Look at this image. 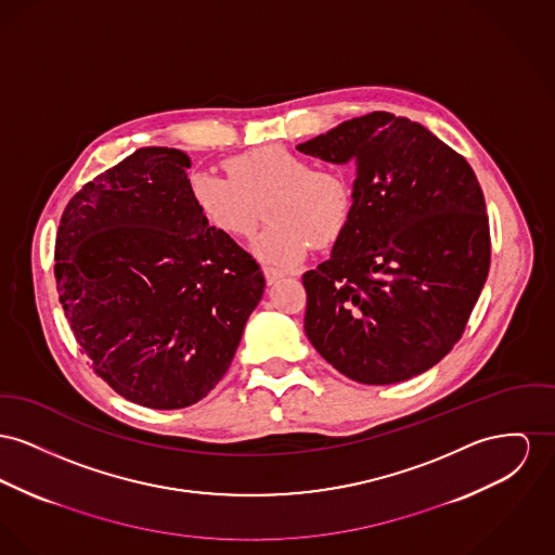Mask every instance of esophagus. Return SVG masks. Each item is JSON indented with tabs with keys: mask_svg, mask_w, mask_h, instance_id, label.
<instances>
[{
	"mask_svg": "<svg viewBox=\"0 0 555 555\" xmlns=\"http://www.w3.org/2000/svg\"><path fill=\"white\" fill-rule=\"evenodd\" d=\"M284 278V273L282 271H275V269H264V280H267V284H275V282H280Z\"/></svg>",
	"mask_w": 555,
	"mask_h": 555,
	"instance_id": "esophagus-1",
	"label": "esophagus"
}]
</instances>
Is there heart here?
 Wrapping results in <instances>:
<instances>
[{
	"mask_svg": "<svg viewBox=\"0 0 555 555\" xmlns=\"http://www.w3.org/2000/svg\"><path fill=\"white\" fill-rule=\"evenodd\" d=\"M231 179L197 170L189 195L199 217L229 237H246L257 224V202L271 193L267 227L250 244L253 257L269 269L300 264L309 244L333 246L345 233L353 208L349 183L284 145H267L231 157Z\"/></svg>",
	"mask_w": 555,
	"mask_h": 555,
	"instance_id": "heart-1",
	"label": "heart"
}]
</instances>
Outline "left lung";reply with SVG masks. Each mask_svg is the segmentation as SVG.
I'll list each match as a JSON object with an SVG mask.
<instances>
[{
  "label": "left lung",
  "mask_w": 555,
  "mask_h": 555,
  "mask_svg": "<svg viewBox=\"0 0 555 555\" xmlns=\"http://www.w3.org/2000/svg\"><path fill=\"white\" fill-rule=\"evenodd\" d=\"M298 151L356 168L331 259L302 275L305 334L351 380L391 385L436 366L465 331L490 233L472 166L425 126L374 112Z\"/></svg>",
  "instance_id": "left-lung-1"
}]
</instances>
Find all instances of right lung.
Instances as JSON below:
<instances>
[{"label":"right lung","instance_id":"obj_1","mask_svg":"<svg viewBox=\"0 0 555 555\" xmlns=\"http://www.w3.org/2000/svg\"><path fill=\"white\" fill-rule=\"evenodd\" d=\"M191 159L147 147L75 193L56 235V288L94 372L155 410L206 398L264 291L257 260L208 227Z\"/></svg>","mask_w":555,"mask_h":555}]
</instances>
